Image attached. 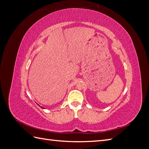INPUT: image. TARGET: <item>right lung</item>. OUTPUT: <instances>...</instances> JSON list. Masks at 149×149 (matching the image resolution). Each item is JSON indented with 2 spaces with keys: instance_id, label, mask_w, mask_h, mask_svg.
<instances>
[{
  "instance_id": "obj_1",
  "label": "right lung",
  "mask_w": 149,
  "mask_h": 149,
  "mask_svg": "<svg viewBox=\"0 0 149 149\" xmlns=\"http://www.w3.org/2000/svg\"><path fill=\"white\" fill-rule=\"evenodd\" d=\"M41 108H42V109H44V108H43V107H41Z\"/></svg>"
}]
</instances>
